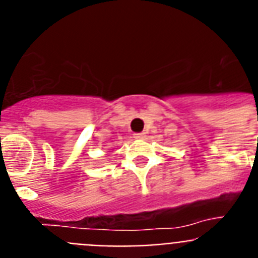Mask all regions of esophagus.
Returning <instances> with one entry per match:
<instances>
[{
	"instance_id": "esophagus-1",
	"label": "esophagus",
	"mask_w": 258,
	"mask_h": 258,
	"mask_svg": "<svg viewBox=\"0 0 258 258\" xmlns=\"http://www.w3.org/2000/svg\"><path fill=\"white\" fill-rule=\"evenodd\" d=\"M146 134L145 133H136L134 134V138H137V140H142V138H145Z\"/></svg>"
}]
</instances>
